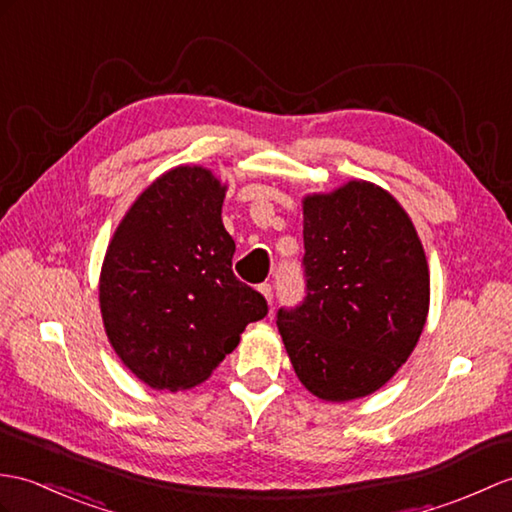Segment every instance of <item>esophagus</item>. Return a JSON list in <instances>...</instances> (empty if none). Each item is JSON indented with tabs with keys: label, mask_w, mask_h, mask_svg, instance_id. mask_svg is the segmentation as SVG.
Returning <instances> with one entry per match:
<instances>
[{
	"label": "esophagus",
	"mask_w": 512,
	"mask_h": 512,
	"mask_svg": "<svg viewBox=\"0 0 512 512\" xmlns=\"http://www.w3.org/2000/svg\"><path fill=\"white\" fill-rule=\"evenodd\" d=\"M259 292L264 294V299L268 301V305H272V285L270 283H261L259 285Z\"/></svg>",
	"instance_id": "34e87169"
}]
</instances>
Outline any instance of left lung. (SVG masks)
<instances>
[{
	"label": "left lung",
	"mask_w": 512,
	"mask_h": 512,
	"mask_svg": "<svg viewBox=\"0 0 512 512\" xmlns=\"http://www.w3.org/2000/svg\"><path fill=\"white\" fill-rule=\"evenodd\" d=\"M307 296L277 327L301 384L323 401L371 395L417 347L430 270L395 196L349 181L303 198Z\"/></svg>",
	"instance_id": "8db88e82"
}]
</instances>
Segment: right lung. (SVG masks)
<instances>
[{
	"mask_svg": "<svg viewBox=\"0 0 512 512\" xmlns=\"http://www.w3.org/2000/svg\"><path fill=\"white\" fill-rule=\"evenodd\" d=\"M227 185L200 165L152 181L115 229L100 272V312L117 358L154 390L209 379L268 314L233 275L235 242L222 224Z\"/></svg>",
	"mask_w": 512,
	"mask_h": 512,
	"instance_id": "add662e5",
	"label": "right lung"
}]
</instances>
